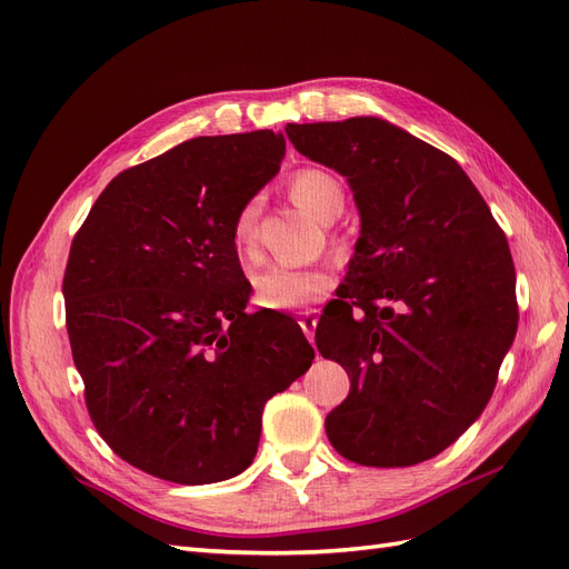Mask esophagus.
<instances>
[{
	"mask_svg": "<svg viewBox=\"0 0 569 569\" xmlns=\"http://www.w3.org/2000/svg\"><path fill=\"white\" fill-rule=\"evenodd\" d=\"M299 325H301V330H303V335H306V339L308 341H316V325H318V318H316V311H306L303 316H301V320H299Z\"/></svg>",
	"mask_w": 569,
	"mask_h": 569,
	"instance_id": "obj_1",
	"label": "esophagus"
}]
</instances>
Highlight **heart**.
I'll list each match as a JSON object with an SVG mask.
<instances>
[{
    "label": "heart",
    "instance_id": "heart-1",
    "mask_svg": "<svg viewBox=\"0 0 569 569\" xmlns=\"http://www.w3.org/2000/svg\"><path fill=\"white\" fill-rule=\"evenodd\" d=\"M289 197L320 222H332L343 209V189L320 168H303L289 182ZM261 201L251 197L232 220V247L242 258L256 253V230ZM332 287L327 268H268L253 278V299L270 311H303L318 303Z\"/></svg>",
    "mask_w": 569,
    "mask_h": 569
}]
</instances>
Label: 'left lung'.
I'll return each instance as SVG.
<instances>
[{
	"label": "left lung",
	"instance_id": "8db88e82",
	"mask_svg": "<svg viewBox=\"0 0 569 569\" xmlns=\"http://www.w3.org/2000/svg\"><path fill=\"white\" fill-rule=\"evenodd\" d=\"M284 132L347 178L360 213L339 299L316 327L318 351L351 380L327 439L370 468L435 458L487 408L518 332L508 239L449 153L389 120Z\"/></svg>",
	"mask_w": 569,
	"mask_h": 569
}]
</instances>
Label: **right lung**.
<instances>
[{"mask_svg": "<svg viewBox=\"0 0 569 569\" xmlns=\"http://www.w3.org/2000/svg\"><path fill=\"white\" fill-rule=\"evenodd\" d=\"M284 147L272 130L194 137L116 176L73 239L63 299L84 401L113 453L147 475L244 472L266 401L313 363L297 320L244 311L230 234Z\"/></svg>", "mask_w": 569, "mask_h": 569, "instance_id": "right-lung-1", "label": "right lung"}]
</instances>
